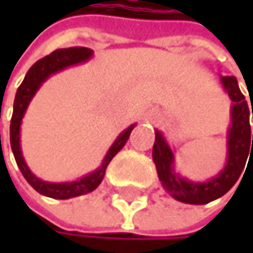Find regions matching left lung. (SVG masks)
<instances>
[{
  "instance_id": "1",
  "label": "left lung",
  "mask_w": 253,
  "mask_h": 253,
  "mask_svg": "<svg viewBox=\"0 0 253 253\" xmlns=\"http://www.w3.org/2000/svg\"><path fill=\"white\" fill-rule=\"evenodd\" d=\"M220 83L232 100L231 106V126L226 136V164L218 174L205 182H196L180 176L174 169V153L164 138L161 130H155L153 144V162L156 165L158 177L164 190L173 199L190 203V205H205L223 194H226L245 171L248 156L253 155V135H251V114L245 95L238 88V82L232 76H220ZM249 165V164H248ZM248 170V169H246ZM241 182V180H240Z\"/></svg>"
}]
</instances>
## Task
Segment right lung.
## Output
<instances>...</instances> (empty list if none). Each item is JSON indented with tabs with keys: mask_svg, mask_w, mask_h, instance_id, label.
Returning <instances> with one entry per match:
<instances>
[{
	"mask_svg": "<svg viewBox=\"0 0 253 253\" xmlns=\"http://www.w3.org/2000/svg\"><path fill=\"white\" fill-rule=\"evenodd\" d=\"M92 54H94V51L89 50V48H84V46H71V48H62V50H56L51 54L39 59L30 68V70H28V73L25 74L21 86L16 91L15 103H13V115H12V121H10L12 152L15 155L16 164H18L22 176L25 177V180L30 183V185L38 193H41L42 196L63 200V199H71V197L83 196V194H88V193L94 191L101 183L109 162L124 147V144L127 142V139L130 136V132L136 126V124H130L127 129L123 130L118 135V138L114 141V144L109 147V150H108V153H106L101 165L97 170L79 177L77 180H71V182H46V180H42L38 176H35L32 173V170L28 169V165H27V162H25V159L22 156V150H21V123H22V118H24V115L27 112L28 104H30L33 97L39 91L42 83L45 80H48V77H51L53 74L65 70V68H68V66H74V65H79V63L88 62L92 57Z\"/></svg>",
	"mask_w": 253,
	"mask_h": 253,
	"instance_id": "right-lung-1",
	"label": "right lung"
}]
</instances>
